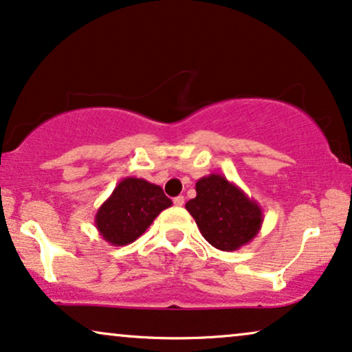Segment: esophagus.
Returning <instances> with one entry per match:
<instances>
[{
  "instance_id": "esophagus-1",
  "label": "esophagus",
  "mask_w": 352,
  "mask_h": 352,
  "mask_svg": "<svg viewBox=\"0 0 352 352\" xmlns=\"http://www.w3.org/2000/svg\"><path fill=\"white\" fill-rule=\"evenodd\" d=\"M173 202H175L176 207H182V205H184V197H182V195H177V197L173 199Z\"/></svg>"
}]
</instances>
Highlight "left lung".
Segmentation results:
<instances>
[{
    "mask_svg": "<svg viewBox=\"0 0 352 352\" xmlns=\"http://www.w3.org/2000/svg\"><path fill=\"white\" fill-rule=\"evenodd\" d=\"M195 195L186 210L213 248L232 252L258 234L263 213L255 200L221 175H208L195 182Z\"/></svg>",
    "mask_w": 352,
    "mask_h": 352,
    "instance_id": "obj_1",
    "label": "left lung"
}]
</instances>
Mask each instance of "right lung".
<instances>
[{
	"mask_svg": "<svg viewBox=\"0 0 352 352\" xmlns=\"http://www.w3.org/2000/svg\"><path fill=\"white\" fill-rule=\"evenodd\" d=\"M173 202L163 189L142 177H124L100 205L95 226L107 243L127 245L142 236Z\"/></svg>",
	"mask_w": 352,
	"mask_h": 352,
	"instance_id": "obj_1",
	"label": "right lung"
}]
</instances>
